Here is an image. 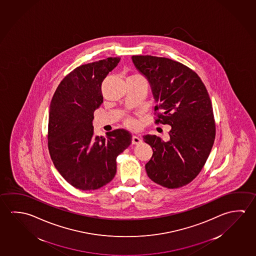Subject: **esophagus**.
Instances as JSON below:
<instances>
[{
	"instance_id": "obj_1",
	"label": "esophagus",
	"mask_w": 256,
	"mask_h": 256,
	"mask_svg": "<svg viewBox=\"0 0 256 256\" xmlns=\"http://www.w3.org/2000/svg\"><path fill=\"white\" fill-rule=\"evenodd\" d=\"M131 142L133 144H139L140 142H142V139L140 138L139 136H133Z\"/></svg>"
}]
</instances>
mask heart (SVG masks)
Masks as SVG:
<instances>
[{"instance_id": "1", "label": "heart", "mask_w": 256, "mask_h": 256, "mask_svg": "<svg viewBox=\"0 0 256 256\" xmlns=\"http://www.w3.org/2000/svg\"><path fill=\"white\" fill-rule=\"evenodd\" d=\"M126 125H128V126H131V128H132V126H134V120H126Z\"/></svg>"}]
</instances>
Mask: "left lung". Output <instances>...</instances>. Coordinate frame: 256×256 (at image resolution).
<instances>
[{"mask_svg":"<svg viewBox=\"0 0 256 256\" xmlns=\"http://www.w3.org/2000/svg\"><path fill=\"white\" fill-rule=\"evenodd\" d=\"M132 62L151 86L155 123L172 126L166 142L155 134L142 136L154 152L146 164L147 175L165 188H181L200 173L214 146L209 94L196 73L182 63L151 55H134Z\"/></svg>","mask_w":256,"mask_h":256,"instance_id":"1","label":"left lung"}]
</instances>
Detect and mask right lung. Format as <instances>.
I'll return each mask as SVG.
<instances>
[{
	"label": "right lung",
	"instance_id": "1",
	"mask_svg": "<svg viewBox=\"0 0 256 256\" xmlns=\"http://www.w3.org/2000/svg\"><path fill=\"white\" fill-rule=\"evenodd\" d=\"M120 58H107L76 68L55 91L50 104L48 148L55 168L68 183L84 191L114 180L118 155L130 146L125 130L94 136V112L104 102L102 84Z\"/></svg>",
	"mask_w": 256,
	"mask_h": 256
}]
</instances>
